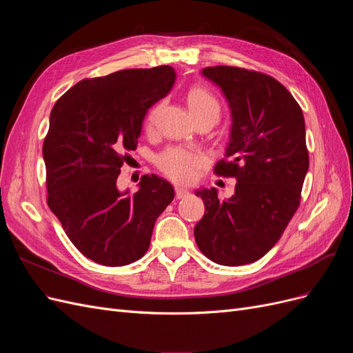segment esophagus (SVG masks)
<instances>
[{"label":"esophagus","instance_id":"obj_1","mask_svg":"<svg viewBox=\"0 0 353 353\" xmlns=\"http://www.w3.org/2000/svg\"><path fill=\"white\" fill-rule=\"evenodd\" d=\"M175 196H176V199H184V197L188 196V191L184 190V188H181V187H176L175 188Z\"/></svg>","mask_w":353,"mask_h":353}]
</instances>
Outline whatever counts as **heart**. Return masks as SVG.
<instances>
[{
    "instance_id": "b5f03b06",
    "label": "heart",
    "mask_w": 353,
    "mask_h": 353,
    "mask_svg": "<svg viewBox=\"0 0 353 353\" xmlns=\"http://www.w3.org/2000/svg\"><path fill=\"white\" fill-rule=\"evenodd\" d=\"M187 104L194 119L201 117H215L218 121L221 105L218 99L209 90L203 87H193L187 94ZM157 108L148 116V122H153ZM157 166L162 172L175 183L190 184L199 176L200 170L206 166L208 159L201 153L188 152L184 148H169L157 157Z\"/></svg>"
}]
</instances>
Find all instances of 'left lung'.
Listing matches in <instances>:
<instances>
[{
    "instance_id": "1",
    "label": "left lung",
    "mask_w": 353,
    "mask_h": 353,
    "mask_svg": "<svg viewBox=\"0 0 353 353\" xmlns=\"http://www.w3.org/2000/svg\"><path fill=\"white\" fill-rule=\"evenodd\" d=\"M201 73L221 88L231 110L230 143L215 174L237 184L227 200L216 188L196 191L206 210L194 239L215 263H252L280 240L301 203L309 168L303 113L270 74L232 66Z\"/></svg>"
}]
</instances>
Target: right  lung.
I'll return each mask as SVG.
<instances>
[{"mask_svg":"<svg viewBox=\"0 0 353 353\" xmlns=\"http://www.w3.org/2000/svg\"><path fill=\"white\" fill-rule=\"evenodd\" d=\"M175 79L170 66L125 69L78 82L51 110L42 145L47 203L74 248L94 262L123 266L143 258L156 219L174 200V187L157 175H143L134 194L116 181L147 110Z\"/></svg>","mask_w":353,"mask_h":353,"instance_id":"right-lung-1","label":"right lung"}]
</instances>
